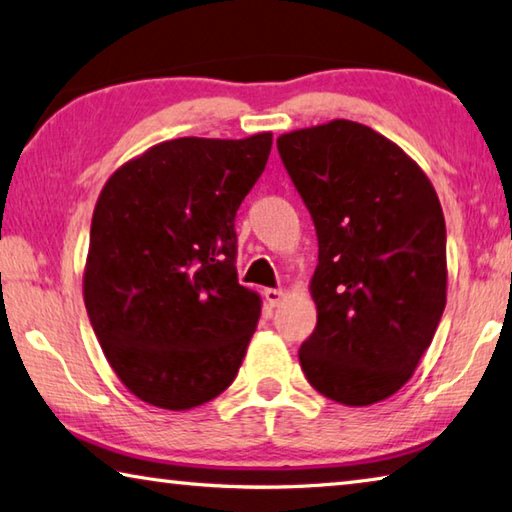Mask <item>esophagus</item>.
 Here are the masks:
<instances>
[{
    "mask_svg": "<svg viewBox=\"0 0 512 512\" xmlns=\"http://www.w3.org/2000/svg\"><path fill=\"white\" fill-rule=\"evenodd\" d=\"M263 297H265V301L270 303L272 308H276L279 306V303L283 301V290H276V288H267L265 292H263Z\"/></svg>",
    "mask_w": 512,
    "mask_h": 512,
    "instance_id": "obj_1",
    "label": "esophagus"
}]
</instances>
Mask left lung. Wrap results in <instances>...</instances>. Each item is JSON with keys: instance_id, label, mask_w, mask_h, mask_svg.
I'll use <instances>...</instances> for the list:
<instances>
[{"instance_id": "left-lung-1", "label": "left lung", "mask_w": 512, "mask_h": 512, "mask_svg": "<svg viewBox=\"0 0 512 512\" xmlns=\"http://www.w3.org/2000/svg\"><path fill=\"white\" fill-rule=\"evenodd\" d=\"M319 240L308 382L364 407L414 375L445 310V218L414 159L369 125L337 119L276 139Z\"/></svg>"}]
</instances>
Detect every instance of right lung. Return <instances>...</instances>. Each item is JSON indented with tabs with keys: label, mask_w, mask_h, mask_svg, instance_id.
I'll return each mask as SVG.
<instances>
[{
	"label": "right lung",
	"mask_w": 512,
	"mask_h": 512,
	"mask_svg": "<svg viewBox=\"0 0 512 512\" xmlns=\"http://www.w3.org/2000/svg\"><path fill=\"white\" fill-rule=\"evenodd\" d=\"M270 150V132L164 141L98 195L85 308L114 373L152 407H200L236 378L261 297L238 283L233 220Z\"/></svg>",
	"instance_id": "right-lung-1"
}]
</instances>
